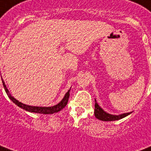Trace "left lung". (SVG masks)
<instances>
[{
	"label": "left lung",
	"instance_id": "1",
	"mask_svg": "<svg viewBox=\"0 0 151 151\" xmlns=\"http://www.w3.org/2000/svg\"><path fill=\"white\" fill-rule=\"evenodd\" d=\"M95 109H94V114L95 116L100 120H103V121H114V120H118V119H123L127 116H128L132 112H127V113H124L121 115H111V114L107 113L106 111H104L103 109H101V107L99 106L98 104L96 103V101L95 100Z\"/></svg>",
	"mask_w": 151,
	"mask_h": 151
}]
</instances>
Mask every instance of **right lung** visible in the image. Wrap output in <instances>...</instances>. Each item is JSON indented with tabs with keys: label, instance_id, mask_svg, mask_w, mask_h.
I'll return each mask as SVG.
<instances>
[{
	"label": "right lung",
	"instance_id": "add662e5",
	"mask_svg": "<svg viewBox=\"0 0 151 151\" xmlns=\"http://www.w3.org/2000/svg\"><path fill=\"white\" fill-rule=\"evenodd\" d=\"M2 83H3V86H4V90L6 92V93L8 94L9 99L11 100L13 103H15L17 104V106L21 108V109H24L26 111H30V112H34V113H40V114H53L55 113V112H58V111H61L62 109H64L65 107V105L67 104L68 100H69V97H70V89H69L68 92L65 94V96L63 97V99L59 102V103L56 104V105H54L52 107H37V106H31V105H27V104H24L21 103L18 101L16 98H14L13 96H11V94L9 93V91L8 90L5 84H4V81L2 80Z\"/></svg>",
	"mask_w": 151,
	"mask_h": 151
}]
</instances>
